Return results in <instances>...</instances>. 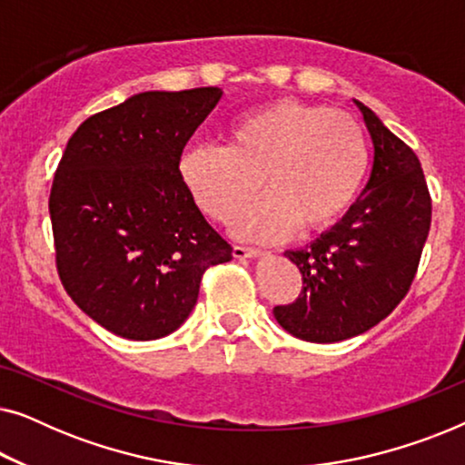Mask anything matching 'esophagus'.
Listing matches in <instances>:
<instances>
[{
	"label": "esophagus",
	"instance_id": "esophagus-1",
	"mask_svg": "<svg viewBox=\"0 0 465 465\" xmlns=\"http://www.w3.org/2000/svg\"><path fill=\"white\" fill-rule=\"evenodd\" d=\"M232 256L239 258V260H245V258H258V256H264L262 250H256V247H243V245H234L232 247Z\"/></svg>",
	"mask_w": 465,
	"mask_h": 465
}]
</instances>
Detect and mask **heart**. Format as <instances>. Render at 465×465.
Masks as SVG:
<instances>
[{
    "label": "heart",
    "mask_w": 465,
    "mask_h": 465,
    "mask_svg": "<svg viewBox=\"0 0 465 465\" xmlns=\"http://www.w3.org/2000/svg\"><path fill=\"white\" fill-rule=\"evenodd\" d=\"M371 150L361 126L323 105L282 99L239 118L226 148L196 145L180 158V180L203 213L228 222L260 190L269 196L232 222L241 239L279 241L298 228L339 224L364 188Z\"/></svg>",
    "instance_id": "heart-1"
}]
</instances>
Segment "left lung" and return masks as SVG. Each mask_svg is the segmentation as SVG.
<instances>
[{
  "mask_svg": "<svg viewBox=\"0 0 465 465\" xmlns=\"http://www.w3.org/2000/svg\"><path fill=\"white\" fill-rule=\"evenodd\" d=\"M372 137L371 180L339 224L285 252L302 272V292L272 309L285 332L339 342L385 320L409 292L431 224V199L415 152L353 101Z\"/></svg>",
  "mask_w": 465,
  "mask_h": 465,
  "instance_id": "left-lung-1",
  "label": "left lung"
}]
</instances>
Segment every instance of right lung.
<instances>
[{
  "instance_id": "1",
  "label": "right lung",
  "mask_w": 465,
  "mask_h": 465,
  "mask_svg": "<svg viewBox=\"0 0 465 465\" xmlns=\"http://www.w3.org/2000/svg\"><path fill=\"white\" fill-rule=\"evenodd\" d=\"M222 88L148 91L94 114L63 152L50 190L56 271L84 313L129 341L182 326L209 266L232 247L180 180L183 145Z\"/></svg>"
}]
</instances>
